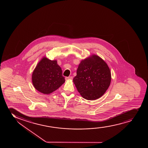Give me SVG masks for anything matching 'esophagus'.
<instances>
[{
	"label": "esophagus",
	"mask_w": 148,
	"mask_h": 148,
	"mask_svg": "<svg viewBox=\"0 0 148 148\" xmlns=\"http://www.w3.org/2000/svg\"><path fill=\"white\" fill-rule=\"evenodd\" d=\"M65 79L66 80H70V79H73V77H65Z\"/></svg>",
	"instance_id": "obj_1"
}]
</instances>
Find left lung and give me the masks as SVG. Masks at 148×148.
Masks as SVG:
<instances>
[{"label":"left lung","instance_id":"obj_1","mask_svg":"<svg viewBox=\"0 0 148 148\" xmlns=\"http://www.w3.org/2000/svg\"><path fill=\"white\" fill-rule=\"evenodd\" d=\"M111 73L103 60L95 55L82 60L78 66L73 82L83 98L94 100L109 88Z\"/></svg>","mask_w":148,"mask_h":148}]
</instances>
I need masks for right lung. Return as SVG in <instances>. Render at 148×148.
<instances>
[{"mask_svg":"<svg viewBox=\"0 0 148 148\" xmlns=\"http://www.w3.org/2000/svg\"><path fill=\"white\" fill-rule=\"evenodd\" d=\"M32 82L36 90L48 94L59 88L65 82V79L57 61L44 57L33 71Z\"/></svg>","mask_w":148,"mask_h":148,"instance_id":"1","label":"right lung"}]
</instances>
